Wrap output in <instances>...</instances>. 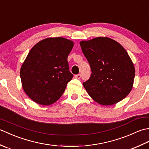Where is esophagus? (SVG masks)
I'll return each instance as SVG.
<instances>
[{
    "instance_id": "1",
    "label": "esophagus",
    "mask_w": 149,
    "mask_h": 149,
    "mask_svg": "<svg viewBox=\"0 0 149 149\" xmlns=\"http://www.w3.org/2000/svg\"><path fill=\"white\" fill-rule=\"evenodd\" d=\"M75 77L76 78V79H79L81 77V74L75 75Z\"/></svg>"
}]
</instances>
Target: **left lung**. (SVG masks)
Masks as SVG:
<instances>
[{"label":"left lung","mask_w":149,"mask_h":149,"mask_svg":"<svg viewBox=\"0 0 149 149\" xmlns=\"http://www.w3.org/2000/svg\"><path fill=\"white\" fill-rule=\"evenodd\" d=\"M80 45L92 72L83 84L91 99L111 106L127 97L133 86L135 68L125 49L107 37L81 41Z\"/></svg>","instance_id":"8db88e82"}]
</instances>
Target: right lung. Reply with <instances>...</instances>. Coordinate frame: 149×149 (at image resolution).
<instances>
[{"mask_svg": "<svg viewBox=\"0 0 149 149\" xmlns=\"http://www.w3.org/2000/svg\"><path fill=\"white\" fill-rule=\"evenodd\" d=\"M74 42L62 37L47 38L37 43L20 68L23 90L36 103L49 106L61 97L73 75L67 58Z\"/></svg>", "mask_w": 149, "mask_h": 149, "instance_id": "1", "label": "right lung"}]
</instances>
